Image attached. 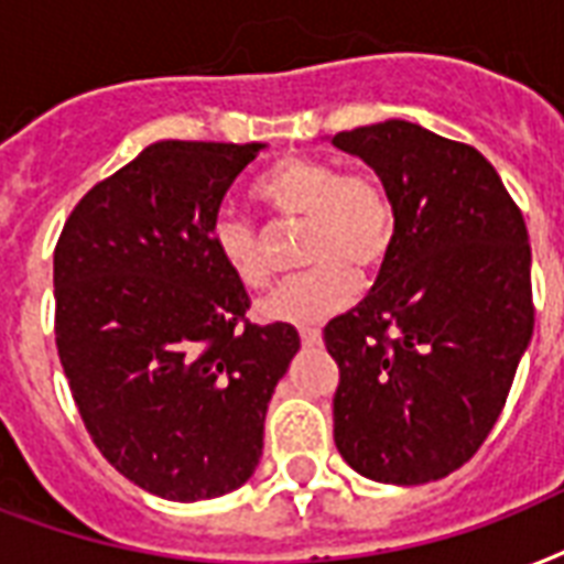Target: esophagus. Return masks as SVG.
Segmentation results:
<instances>
[{"label":"esophagus","instance_id":"1","mask_svg":"<svg viewBox=\"0 0 564 564\" xmlns=\"http://www.w3.org/2000/svg\"><path fill=\"white\" fill-rule=\"evenodd\" d=\"M301 343H304V346H319L322 330L319 328H301Z\"/></svg>","mask_w":564,"mask_h":564}]
</instances>
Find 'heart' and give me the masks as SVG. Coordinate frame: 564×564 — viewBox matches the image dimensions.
<instances>
[{
	"instance_id": "b5f03b06",
	"label": "heart",
	"mask_w": 564,
	"mask_h": 564,
	"mask_svg": "<svg viewBox=\"0 0 564 564\" xmlns=\"http://www.w3.org/2000/svg\"><path fill=\"white\" fill-rule=\"evenodd\" d=\"M260 195L281 218L304 221L299 257L304 272L283 278L257 301L263 322L311 325L343 311L358 278L376 274L397 242V206L369 174H343L322 159H286L260 183ZM209 242L245 286L269 274L260 227L234 206H221Z\"/></svg>"
}]
</instances>
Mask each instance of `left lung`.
Masks as SVG:
<instances>
[{
    "label": "left lung",
    "instance_id": "1",
    "mask_svg": "<svg viewBox=\"0 0 564 564\" xmlns=\"http://www.w3.org/2000/svg\"><path fill=\"white\" fill-rule=\"evenodd\" d=\"M330 144L367 162L397 206L376 286L325 325L339 367L334 444L372 482H435L482 446L530 346L527 225L470 144L408 120Z\"/></svg>",
    "mask_w": 564,
    "mask_h": 564
}]
</instances>
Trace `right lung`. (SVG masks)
<instances>
[{"instance_id": "right-lung-1", "label": "right lung", "mask_w": 564, "mask_h": 564, "mask_svg": "<svg viewBox=\"0 0 564 564\" xmlns=\"http://www.w3.org/2000/svg\"><path fill=\"white\" fill-rule=\"evenodd\" d=\"M265 144L156 141L82 197L55 245V346L88 435L162 500L236 491L263 455L286 322L238 325L248 292L209 242Z\"/></svg>"}]
</instances>
